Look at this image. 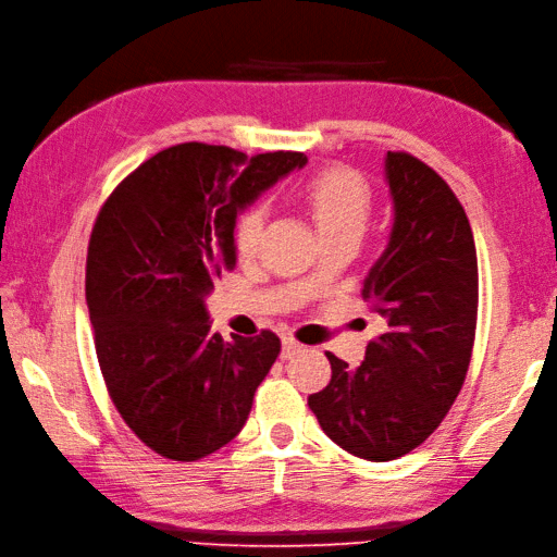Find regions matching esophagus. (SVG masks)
I'll return each mask as SVG.
<instances>
[{"instance_id":"esophagus-1","label":"esophagus","mask_w":557,"mask_h":557,"mask_svg":"<svg viewBox=\"0 0 557 557\" xmlns=\"http://www.w3.org/2000/svg\"><path fill=\"white\" fill-rule=\"evenodd\" d=\"M302 350V345L295 341V338H283V350H281V357L283 360H290V357H295Z\"/></svg>"}]
</instances>
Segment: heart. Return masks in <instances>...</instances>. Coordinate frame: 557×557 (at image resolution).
Returning a JSON list of instances; mask_svg holds the SVG:
<instances>
[{
    "label": "heart",
    "instance_id": "1",
    "mask_svg": "<svg viewBox=\"0 0 557 557\" xmlns=\"http://www.w3.org/2000/svg\"><path fill=\"white\" fill-rule=\"evenodd\" d=\"M302 197L310 207L319 236L324 240L338 236H362L374 209V193L369 183L352 169L333 166L319 171L305 183ZM267 224V207L250 205L233 221L231 243L240 259H250ZM317 274L307 283H314Z\"/></svg>",
    "mask_w": 557,
    "mask_h": 557
}]
</instances>
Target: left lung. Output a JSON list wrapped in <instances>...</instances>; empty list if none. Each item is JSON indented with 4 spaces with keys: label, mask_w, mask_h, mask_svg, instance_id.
I'll list each match as a JSON object with an SVG mask.
<instances>
[{
    "label": "left lung",
    "mask_w": 557,
    "mask_h": 557,
    "mask_svg": "<svg viewBox=\"0 0 557 557\" xmlns=\"http://www.w3.org/2000/svg\"><path fill=\"white\" fill-rule=\"evenodd\" d=\"M386 181L391 240L362 286L386 329L360 367L326 352L329 386L307 398L333 443L372 462L422 446L448 414L472 360L479 307L472 226L450 185L407 152L386 154Z\"/></svg>",
    "instance_id": "8db88e82"
}]
</instances>
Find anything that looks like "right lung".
Returning <instances> with one entry per match:
<instances>
[{
	"instance_id": "1",
	"label": "right lung",
	"mask_w": 557,
	"mask_h": 557,
	"mask_svg": "<svg viewBox=\"0 0 557 557\" xmlns=\"http://www.w3.org/2000/svg\"><path fill=\"white\" fill-rule=\"evenodd\" d=\"M305 164L302 152L183 143L123 178L97 214L85 264L97 362L123 422L157 455L195 462L240 434L281 341L209 333L205 298L236 267L238 212Z\"/></svg>"
}]
</instances>
